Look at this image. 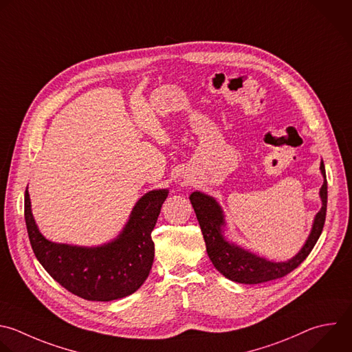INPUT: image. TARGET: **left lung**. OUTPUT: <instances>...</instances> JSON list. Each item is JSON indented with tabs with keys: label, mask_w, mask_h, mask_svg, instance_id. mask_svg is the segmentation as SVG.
Instances as JSON below:
<instances>
[{
	"label": "left lung",
	"mask_w": 352,
	"mask_h": 352,
	"mask_svg": "<svg viewBox=\"0 0 352 352\" xmlns=\"http://www.w3.org/2000/svg\"><path fill=\"white\" fill-rule=\"evenodd\" d=\"M320 171L324 177L323 185L320 188L322 208L316 214L312 232L301 249V252L287 263H271L264 258H260L235 245H229L221 233V226L223 225L222 211L217 201L200 192H193L189 199L196 212L203 238L206 242L207 254L214 264V267L228 279L246 283L257 285L268 280L279 279L296 270L312 252L316 245L323 225L326 219V207H327V181L323 162L320 163Z\"/></svg>",
	"instance_id": "8db88e82"
}]
</instances>
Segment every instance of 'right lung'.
<instances>
[{"instance_id":"1","label":"right lung","mask_w":352,"mask_h":352,"mask_svg":"<svg viewBox=\"0 0 352 352\" xmlns=\"http://www.w3.org/2000/svg\"><path fill=\"white\" fill-rule=\"evenodd\" d=\"M168 192L152 190L135 204L114 242L95 249L58 245L37 229L25 193V219L32 249L45 271L70 293L89 301H111L137 292L149 276L155 243L152 230Z\"/></svg>"}]
</instances>
